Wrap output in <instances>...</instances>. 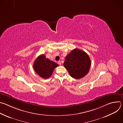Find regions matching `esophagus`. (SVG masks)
Wrapping results in <instances>:
<instances>
[{
    "label": "esophagus",
    "mask_w": 123,
    "mask_h": 123,
    "mask_svg": "<svg viewBox=\"0 0 123 123\" xmlns=\"http://www.w3.org/2000/svg\"><path fill=\"white\" fill-rule=\"evenodd\" d=\"M57 63H58V64H59V65H61V61H58V62H57Z\"/></svg>",
    "instance_id": "1"
}]
</instances>
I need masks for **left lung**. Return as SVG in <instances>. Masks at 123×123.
I'll use <instances>...</instances> for the list:
<instances>
[{
    "instance_id": "obj_1",
    "label": "left lung",
    "mask_w": 123,
    "mask_h": 123,
    "mask_svg": "<svg viewBox=\"0 0 123 123\" xmlns=\"http://www.w3.org/2000/svg\"><path fill=\"white\" fill-rule=\"evenodd\" d=\"M91 66L89 56L85 51L75 49L67 55L64 63V67L69 75L79 79L88 74Z\"/></svg>"
}]
</instances>
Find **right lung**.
<instances>
[{
  "label": "right lung",
  "instance_id": "add662e5",
  "mask_svg": "<svg viewBox=\"0 0 123 123\" xmlns=\"http://www.w3.org/2000/svg\"><path fill=\"white\" fill-rule=\"evenodd\" d=\"M58 65L46 58L44 55L39 56L34 62L33 67L36 73L41 77L48 79L52 74L55 68Z\"/></svg>",
  "mask_w": 123,
  "mask_h": 123
}]
</instances>
